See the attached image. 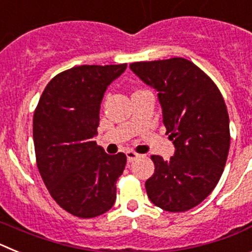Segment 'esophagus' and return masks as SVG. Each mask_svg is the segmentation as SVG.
I'll use <instances>...</instances> for the list:
<instances>
[{"label": "esophagus", "mask_w": 252, "mask_h": 252, "mask_svg": "<svg viewBox=\"0 0 252 252\" xmlns=\"http://www.w3.org/2000/svg\"><path fill=\"white\" fill-rule=\"evenodd\" d=\"M126 157H127V161L128 162H132L133 160H136L137 158L140 157V154H137V153H135V151H127V153H126Z\"/></svg>", "instance_id": "1"}]
</instances>
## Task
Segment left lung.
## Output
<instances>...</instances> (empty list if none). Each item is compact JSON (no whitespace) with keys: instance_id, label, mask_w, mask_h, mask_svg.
I'll return each mask as SVG.
<instances>
[{"instance_id":"1","label":"left lung","mask_w":252,"mask_h":252,"mask_svg":"<svg viewBox=\"0 0 252 252\" xmlns=\"http://www.w3.org/2000/svg\"><path fill=\"white\" fill-rule=\"evenodd\" d=\"M130 68L158 91L162 122L175 146L174 157L153 155L146 180L150 201L168 212H186L217 186L230 150V119L215 82L190 60L170 58L135 62Z\"/></svg>"}]
</instances>
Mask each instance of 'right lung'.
I'll use <instances>...</instances> for the list:
<instances>
[{"label": "right lung", "instance_id": "add662e5", "mask_svg": "<svg viewBox=\"0 0 252 252\" xmlns=\"http://www.w3.org/2000/svg\"><path fill=\"white\" fill-rule=\"evenodd\" d=\"M127 64L79 65L55 75L34 112L36 165L49 193L79 218L106 213L116 201V182L127 158L108 155L93 140L107 87Z\"/></svg>", "mask_w": 252, "mask_h": 252}]
</instances>
